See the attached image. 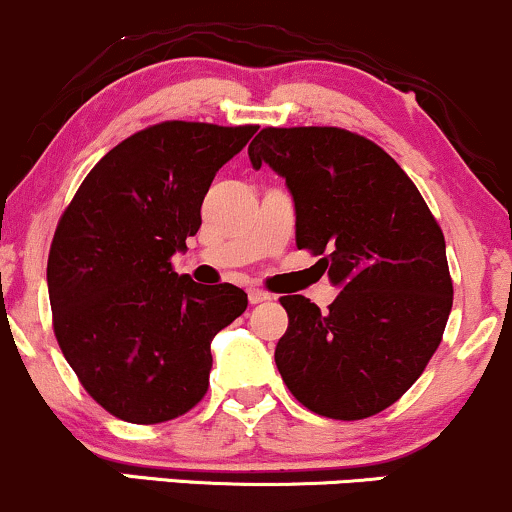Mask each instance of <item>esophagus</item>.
Returning a JSON list of instances; mask_svg holds the SVG:
<instances>
[{
  "mask_svg": "<svg viewBox=\"0 0 512 512\" xmlns=\"http://www.w3.org/2000/svg\"><path fill=\"white\" fill-rule=\"evenodd\" d=\"M248 298H250V303L252 305H257V303H264V301H269V293L267 291H262V289H250L248 291Z\"/></svg>",
  "mask_w": 512,
  "mask_h": 512,
  "instance_id": "esophagus-1",
  "label": "esophagus"
}]
</instances>
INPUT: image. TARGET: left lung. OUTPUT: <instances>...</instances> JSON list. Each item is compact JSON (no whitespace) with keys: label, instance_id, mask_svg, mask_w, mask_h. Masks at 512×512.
I'll return each instance as SVG.
<instances>
[{"label":"left lung","instance_id":"8db88e82","mask_svg":"<svg viewBox=\"0 0 512 512\" xmlns=\"http://www.w3.org/2000/svg\"><path fill=\"white\" fill-rule=\"evenodd\" d=\"M252 168L286 180L296 245L322 257L339 296L320 313L284 296L289 330L274 351L291 395L356 421L395 404L424 373L452 308L445 238L409 175L378 144L339 127H267Z\"/></svg>","mask_w":512,"mask_h":512}]
</instances>
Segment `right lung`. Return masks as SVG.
<instances>
[{"label":"right lung","mask_w":512,"mask_h":512,"mask_svg":"<svg viewBox=\"0 0 512 512\" xmlns=\"http://www.w3.org/2000/svg\"><path fill=\"white\" fill-rule=\"evenodd\" d=\"M255 125L161 122L108 151L57 223L48 257L55 337L86 392L117 419L161 424L207 395L211 339L248 308L233 284L170 267L202 202Z\"/></svg>","instance_id":"right-lung-1"}]
</instances>
